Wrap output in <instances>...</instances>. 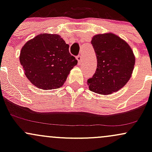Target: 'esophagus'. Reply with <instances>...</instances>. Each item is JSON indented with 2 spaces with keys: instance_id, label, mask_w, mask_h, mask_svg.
<instances>
[{
  "instance_id": "34e87169",
  "label": "esophagus",
  "mask_w": 152,
  "mask_h": 152,
  "mask_svg": "<svg viewBox=\"0 0 152 152\" xmlns=\"http://www.w3.org/2000/svg\"><path fill=\"white\" fill-rule=\"evenodd\" d=\"M76 59L78 60V63L79 65L82 64V61H83V58H82V56L81 55H78V56H76Z\"/></svg>"
}]
</instances>
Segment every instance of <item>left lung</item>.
I'll use <instances>...</instances> for the list:
<instances>
[{"label": "left lung", "mask_w": 152, "mask_h": 152, "mask_svg": "<svg viewBox=\"0 0 152 152\" xmlns=\"http://www.w3.org/2000/svg\"><path fill=\"white\" fill-rule=\"evenodd\" d=\"M91 43L96 56L97 68L87 81L89 90L104 95L118 91L133 73L135 56L132 48L112 33L95 35Z\"/></svg>", "instance_id": "8db88e82"}]
</instances>
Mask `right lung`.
<instances>
[{"label": "right lung", "instance_id": "add662e5", "mask_svg": "<svg viewBox=\"0 0 152 152\" xmlns=\"http://www.w3.org/2000/svg\"><path fill=\"white\" fill-rule=\"evenodd\" d=\"M58 34H43L27 41L20 53V63L31 83L40 89L61 87L78 61Z\"/></svg>", "mask_w": 152, "mask_h": 152}]
</instances>
